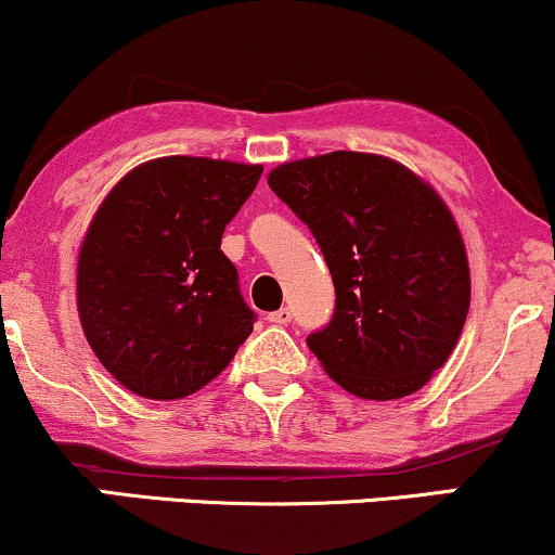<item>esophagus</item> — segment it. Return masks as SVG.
<instances>
[{"mask_svg":"<svg viewBox=\"0 0 555 555\" xmlns=\"http://www.w3.org/2000/svg\"><path fill=\"white\" fill-rule=\"evenodd\" d=\"M269 321L276 323V326H286V323H292V310L289 308H279L269 313Z\"/></svg>","mask_w":555,"mask_h":555,"instance_id":"esophagus-1","label":"esophagus"}]
</instances>
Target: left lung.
<instances>
[{"label": "left lung", "mask_w": 555, "mask_h": 555, "mask_svg": "<svg viewBox=\"0 0 555 555\" xmlns=\"http://www.w3.org/2000/svg\"><path fill=\"white\" fill-rule=\"evenodd\" d=\"M269 188L310 227L336 289L308 336L323 371L360 399L415 393L467 321L469 263L449 206L399 162L358 151L286 162Z\"/></svg>", "instance_id": "1"}]
</instances>
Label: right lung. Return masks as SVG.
Instances as JSON below:
<instances>
[{
  "label": "right lung",
  "instance_id": "add662e5",
  "mask_svg": "<svg viewBox=\"0 0 555 555\" xmlns=\"http://www.w3.org/2000/svg\"><path fill=\"white\" fill-rule=\"evenodd\" d=\"M260 175V164L154 158L95 211L78 256L80 323L101 365L138 397H190L250 336L256 313L221 234Z\"/></svg>",
  "mask_w": 555,
  "mask_h": 555
}]
</instances>
